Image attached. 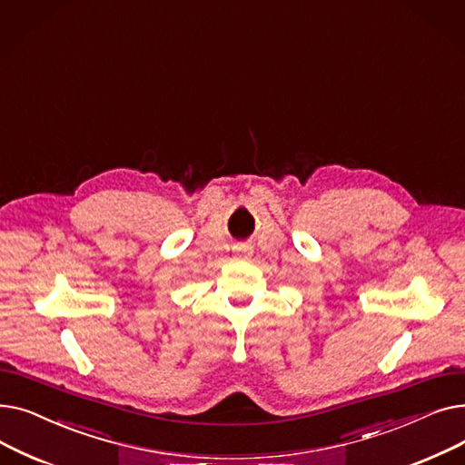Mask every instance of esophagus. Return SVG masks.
Listing matches in <instances>:
<instances>
[{
	"instance_id": "esophagus-1",
	"label": "esophagus",
	"mask_w": 465,
	"mask_h": 465,
	"mask_svg": "<svg viewBox=\"0 0 465 465\" xmlns=\"http://www.w3.org/2000/svg\"><path fill=\"white\" fill-rule=\"evenodd\" d=\"M235 256H237V258H245V260H247V258H251V256H252V251H251L249 247H241V249H237V251H235Z\"/></svg>"
}]
</instances>
